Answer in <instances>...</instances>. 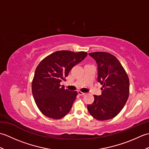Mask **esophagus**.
<instances>
[{"instance_id":"34e87169","label":"esophagus","mask_w":149,"mask_h":149,"mask_svg":"<svg viewBox=\"0 0 149 149\" xmlns=\"http://www.w3.org/2000/svg\"><path fill=\"white\" fill-rule=\"evenodd\" d=\"M78 94L79 95H84L85 93L82 92V91H78Z\"/></svg>"}]
</instances>
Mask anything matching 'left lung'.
Returning a JSON list of instances; mask_svg holds the SVG:
<instances>
[{"mask_svg":"<svg viewBox=\"0 0 149 149\" xmlns=\"http://www.w3.org/2000/svg\"><path fill=\"white\" fill-rule=\"evenodd\" d=\"M89 55L98 66V81L102 85L100 95H93L94 102L88 104L90 115L97 120L113 118L121 111L128 99L129 79L125 69L115 56L106 52Z\"/></svg>","mask_w":149,"mask_h":149,"instance_id":"1","label":"left lung"}]
</instances>
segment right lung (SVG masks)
<instances>
[{"label": "right lung", "mask_w": 149, "mask_h": 149, "mask_svg": "<svg viewBox=\"0 0 149 149\" xmlns=\"http://www.w3.org/2000/svg\"><path fill=\"white\" fill-rule=\"evenodd\" d=\"M87 54L86 52L59 50L47 56L38 65L32 82V93L36 106L44 115L60 119L70 111L77 91L65 89L60 83Z\"/></svg>", "instance_id": "right-lung-1"}]
</instances>
